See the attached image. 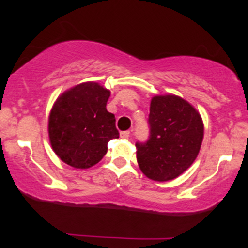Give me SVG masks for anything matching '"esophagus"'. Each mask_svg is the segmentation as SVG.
<instances>
[{
  "instance_id": "1",
  "label": "esophagus",
  "mask_w": 248,
  "mask_h": 248,
  "mask_svg": "<svg viewBox=\"0 0 248 248\" xmlns=\"http://www.w3.org/2000/svg\"><path fill=\"white\" fill-rule=\"evenodd\" d=\"M120 136L122 139H128L130 136V132H129V130H124V132L120 133Z\"/></svg>"
}]
</instances>
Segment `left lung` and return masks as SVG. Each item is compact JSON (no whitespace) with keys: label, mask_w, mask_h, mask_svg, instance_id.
I'll return each instance as SVG.
<instances>
[{"label":"left lung","mask_w":248,"mask_h":248,"mask_svg":"<svg viewBox=\"0 0 248 248\" xmlns=\"http://www.w3.org/2000/svg\"><path fill=\"white\" fill-rule=\"evenodd\" d=\"M149 138L136 142L142 172L154 181H170L193 163L201 149L204 126L189 102L176 95H156L150 102Z\"/></svg>","instance_id":"1"}]
</instances>
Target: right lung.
Listing matches in <instances>:
<instances>
[{"mask_svg":"<svg viewBox=\"0 0 248 248\" xmlns=\"http://www.w3.org/2000/svg\"><path fill=\"white\" fill-rule=\"evenodd\" d=\"M110 92L84 82L57 99L49 118L51 146L69 166L86 169L106 155L107 143L119 138L115 116L107 110Z\"/></svg>","mask_w":248,"mask_h":248,"instance_id":"add662e5","label":"right lung"}]
</instances>
